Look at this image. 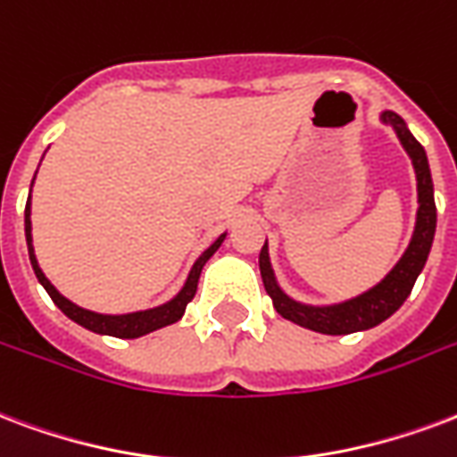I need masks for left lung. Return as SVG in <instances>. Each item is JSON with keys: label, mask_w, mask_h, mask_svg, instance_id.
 Returning a JSON list of instances; mask_svg holds the SVG:
<instances>
[{"label": "left lung", "mask_w": 457, "mask_h": 457, "mask_svg": "<svg viewBox=\"0 0 457 457\" xmlns=\"http://www.w3.org/2000/svg\"><path fill=\"white\" fill-rule=\"evenodd\" d=\"M380 120L386 125L395 127L404 151L410 154L411 166L417 173V195H420V209H417V224H414L411 241L404 250V255L400 257V262L386 274V279L378 281L373 289L363 291L356 298H349L345 303L306 306V303H298V301L289 298L279 289V284L274 279L272 265H270L267 243L260 250V274H262L265 289L272 298L277 313L287 320L296 322L301 328L322 332V335H349V332L369 330V328H376L378 322L387 320L395 313L397 308L404 303V298L410 296L414 281L427 265L428 250H431L434 233H436V202H434V180H431V170H428L427 151L411 137L400 115L386 111L380 115Z\"/></svg>", "instance_id": "obj_1"}]
</instances>
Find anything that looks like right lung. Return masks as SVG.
Segmentation results:
<instances>
[{
    "instance_id": "1",
    "label": "right lung",
    "mask_w": 457,
    "mask_h": 457,
    "mask_svg": "<svg viewBox=\"0 0 457 457\" xmlns=\"http://www.w3.org/2000/svg\"><path fill=\"white\" fill-rule=\"evenodd\" d=\"M36 180V178H33ZM226 233H221L219 238H216L212 245H209L200 257H197V262L192 265L190 274H187V281H185V287L178 291L176 296L170 298L168 303L156 308H149V311H137V313H127V315H103V313H94V311H86V308L77 306V303H71L70 298H64L60 291L54 289L50 279H47L40 265H37L36 260V250H33V236H30V195L29 202H26V243H29V255H30V265H33V272H36L37 281L46 287V291L50 294V298L54 301V306L60 308L62 313L71 318L74 322H79L81 328L91 332H98V335H111V337H120V339H135L142 337V335H149V332L159 330V328H166V325H173L183 318L185 306L190 303L192 298H195V291H197V281H200L202 267L207 262L209 257L214 255L219 245L224 243Z\"/></svg>"
}]
</instances>
